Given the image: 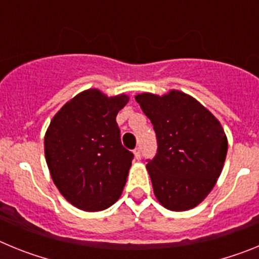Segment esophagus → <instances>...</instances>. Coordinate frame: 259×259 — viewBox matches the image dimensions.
<instances>
[{
	"instance_id": "34e87169",
	"label": "esophagus",
	"mask_w": 259,
	"mask_h": 259,
	"mask_svg": "<svg viewBox=\"0 0 259 259\" xmlns=\"http://www.w3.org/2000/svg\"><path fill=\"white\" fill-rule=\"evenodd\" d=\"M134 154H135V158H136V159H140V158H141L140 148H136V149L134 150Z\"/></svg>"
}]
</instances>
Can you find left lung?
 <instances>
[{
	"label": "left lung",
	"mask_w": 259,
	"mask_h": 259,
	"mask_svg": "<svg viewBox=\"0 0 259 259\" xmlns=\"http://www.w3.org/2000/svg\"><path fill=\"white\" fill-rule=\"evenodd\" d=\"M136 101L150 119L157 154L148 159L155 197L166 209L185 211L205 200L223 168L228 143L221 123L180 91L143 93Z\"/></svg>",
	"instance_id": "8db88e82"
}]
</instances>
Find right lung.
I'll list each match as a JSON object with an SVG mask.
<instances>
[{"label": "right lung", "instance_id": "right-lung-1", "mask_svg": "<svg viewBox=\"0 0 259 259\" xmlns=\"http://www.w3.org/2000/svg\"><path fill=\"white\" fill-rule=\"evenodd\" d=\"M128 96L88 89L63 105L45 134V158L57 188L84 211L118 201L134 154L122 145L116 115Z\"/></svg>", "mask_w": 259, "mask_h": 259}]
</instances>
